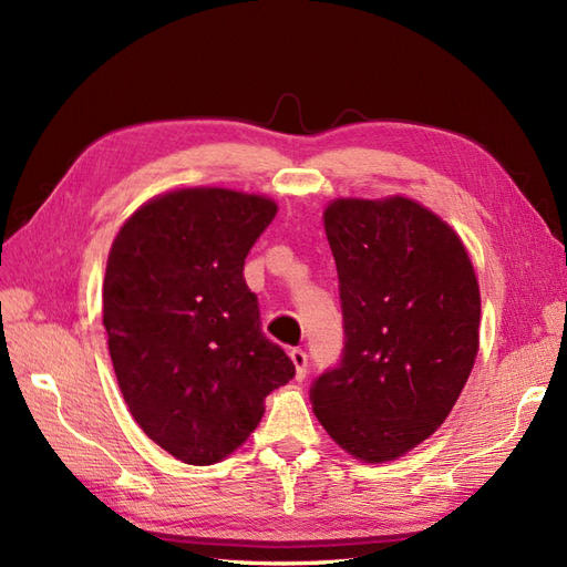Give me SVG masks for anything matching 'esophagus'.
I'll return each instance as SVG.
<instances>
[{"instance_id":"esophagus-1","label":"esophagus","mask_w":567,"mask_h":567,"mask_svg":"<svg viewBox=\"0 0 567 567\" xmlns=\"http://www.w3.org/2000/svg\"><path fill=\"white\" fill-rule=\"evenodd\" d=\"M288 354H290V362H293V367H296V379L302 381L305 373H307V354H305V350L296 348V350H290Z\"/></svg>"}]
</instances>
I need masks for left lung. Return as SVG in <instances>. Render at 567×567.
Instances as JSON below:
<instances>
[{
  "label": "left lung",
  "mask_w": 567,
  "mask_h": 567,
  "mask_svg": "<svg viewBox=\"0 0 567 567\" xmlns=\"http://www.w3.org/2000/svg\"><path fill=\"white\" fill-rule=\"evenodd\" d=\"M346 350L312 388L340 450L385 463L450 416L480 348V286L458 234L414 198H336L323 210Z\"/></svg>",
  "instance_id": "8db88e82"
}]
</instances>
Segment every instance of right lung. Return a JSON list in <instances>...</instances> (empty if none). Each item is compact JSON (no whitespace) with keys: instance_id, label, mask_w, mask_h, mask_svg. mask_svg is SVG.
Segmentation results:
<instances>
[{"instance_id":"add662e5","label":"right lung","mask_w":567,"mask_h":567,"mask_svg":"<svg viewBox=\"0 0 567 567\" xmlns=\"http://www.w3.org/2000/svg\"><path fill=\"white\" fill-rule=\"evenodd\" d=\"M277 210L262 194L175 188L113 238L104 326L120 392L142 431L192 466L241 447L267 394L296 375L244 281L246 255Z\"/></svg>"}]
</instances>
